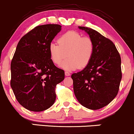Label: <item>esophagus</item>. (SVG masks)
Returning <instances> with one entry per match:
<instances>
[{"mask_svg": "<svg viewBox=\"0 0 134 134\" xmlns=\"http://www.w3.org/2000/svg\"><path fill=\"white\" fill-rule=\"evenodd\" d=\"M65 75L66 76H70V72H67V71H65Z\"/></svg>", "mask_w": 134, "mask_h": 134, "instance_id": "1", "label": "esophagus"}]
</instances>
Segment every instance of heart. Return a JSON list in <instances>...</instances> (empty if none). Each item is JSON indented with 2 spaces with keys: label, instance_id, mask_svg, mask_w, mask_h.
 <instances>
[{
  "label": "heart",
  "instance_id": "obj_1",
  "mask_svg": "<svg viewBox=\"0 0 134 134\" xmlns=\"http://www.w3.org/2000/svg\"><path fill=\"white\" fill-rule=\"evenodd\" d=\"M58 43H51L49 53L52 62L65 70L83 69L88 65L94 53V43L88 36H82L76 31H69L60 36Z\"/></svg>",
  "mask_w": 134,
  "mask_h": 134
}]
</instances>
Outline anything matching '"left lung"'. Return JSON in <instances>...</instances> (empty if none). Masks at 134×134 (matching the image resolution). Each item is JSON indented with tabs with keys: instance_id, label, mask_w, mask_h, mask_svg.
Masks as SVG:
<instances>
[{
	"instance_id": "obj_1",
	"label": "left lung",
	"mask_w": 134,
	"mask_h": 134,
	"mask_svg": "<svg viewBox=\"0 0 134 134\" xmlns=\"http://www.w3.org/2000/svg\"><path fill=\"white\" fill-rule=\"evenodd\" d=\"M90 35L94 53L88 65L71 76L74 91L83 107L98 110L110 103L117 95L121 79V58L112 41L96 30L79 26Z\"/></svg>"
}]
</instances>
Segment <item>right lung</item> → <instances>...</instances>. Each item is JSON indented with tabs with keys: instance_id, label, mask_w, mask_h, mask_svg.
Returning <instances> with one entry per match:
<instances>
[{
	"instance_id": "obj_1",
	"label": "right lung",
	"mask_w": 134,
	"mask_h": 134,
	"mask_svg": "<svg viewBox=\"0 0 134 134\" xmlns=\"http://www.w3.org/2000/svg\"><path fill=\"white\" fill-rule=\"evenodd\" d=\"M59 24L38 26L21 38L10 64V86L21 105L41 111L53 105L55 87L65 77L50 58L49 45L61 31Z\"/></svg>"
}]
</instances>
